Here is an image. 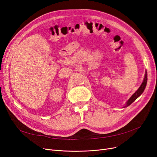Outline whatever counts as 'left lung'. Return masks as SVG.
I'll return each mask as SVG.
<instances>
[{"label": "left lung", "mask_w": 157, "mask_h": 157, "mask_svg": "<svg viewBox=\"0 0 157 157\" xmlns=\"http://www.w3.org/2000/svg\"><path fill=\"white\" fill-rule=\"evenodd\" d=\"M147 82V71H145V77H144V81H143V82L142 83L141 86H140V88L138 89V90L136 91V92H135L130 97V98H129V99L126 102L125 105L124 106V108L127 107L128 106H129L131 104H132V102L135 100H136L139 96H140V95H142V94L144 92V90L145 88V86H146Z\"/></svg>", "instance_id": "1"}]
</instances>
